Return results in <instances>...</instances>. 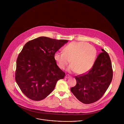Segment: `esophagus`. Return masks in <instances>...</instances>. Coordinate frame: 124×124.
I'll return each mask as SVG.
<instances>
[{
	"mask_svg": "<svg viewBox=\"0 0 124 124\" xmlns=\"http://www.w3.org/2000/svg\"><path fill=\"white\" fill-rule=\"evenodd\" d=\"M70 76H68V75H66L65 76V78H70Z\"/></svg>",
	"mask_w": 124,
	"mask_h": 124,
	"instance_id": "34e87169",
	"label": "esophagus"
}]
</instances>
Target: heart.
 I'll list each match as a JSON object with an SVG mask.
<instances>
[{"label": "heart", "mask_w": 124, "mask_h": 124, "mask_svg": "<svg viewBox=\"0 0 124 124\" xmlns=\"http://www.w3.org/2000/svg\"><path fill=\"white\" fill-rule=\"evenodd\" d=\"M96 56L97 50L93 46L84 42H73L64 47V52H55L54 59L61 69H64L70 60L68 71L83 75L92 69Z\"/></svg>", "instance_id": "1"}]
</instances>
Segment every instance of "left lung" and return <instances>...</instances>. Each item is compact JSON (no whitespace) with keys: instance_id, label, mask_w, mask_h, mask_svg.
Wrapping results in <instances>:
<instances>
[{"instance_id":"8db88e82","label":"left lung","mask_w":124,"mask_h":124,"mask_svg":"<svg viewBox=\"0 0 124 124\" xmlns=\"http://www.w3.org/2000/svg\"><path fill=\"white\" fill-rule=\"evenodd\" d=\"M100 54L89 72L75 77L77 84L70 88L74 96L81 102L90 104L101 99L110 85L113 77L112 65L109 55Z\"/></svg>"}]
</instances>
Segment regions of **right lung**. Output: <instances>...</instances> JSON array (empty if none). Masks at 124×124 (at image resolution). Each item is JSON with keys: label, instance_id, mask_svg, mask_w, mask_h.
Wrapping results in <instances>:
<instances>
[{"label": "right lung", "instance_id": "1", "mask_svg": "<svg viewBox=\"0 0 124 124\" xmlns=\"http://www.w3.org/2000/svg\"><path fill=\"white\" fill-rule=\"evenodd\" d=\"M68 42L40 37L28 42L16 60L15 78L22 92L33 101H41L54 90L65 73L54 54Z\"/></svg>", "mask_w": 124, "mask_h": 124}]
</instances>
